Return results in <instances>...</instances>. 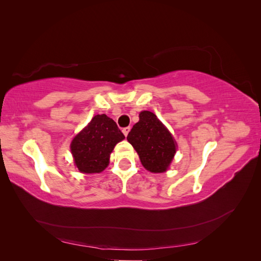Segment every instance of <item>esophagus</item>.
<instances>
[{
  "mask_svg": "<svg viewBox=\"0 0 261 261\" xmlns=\"http://www.w3.org/2000/svg\"><path fill=\"white\" fill-rule=\"evenodd\" d=\"M129 130H130V127L129 126H127V127H124L123 128V134L125 136H127L128 135V133H129Z\"/></svg>",
  "mask_w": 261,
  "mask_h": 261,
  "instance_id": "34e87169",
  "label": "esophagus"
}]
</instances>
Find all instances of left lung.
Listing matches in <instances>:
<instances>
[{
  "label": "left lung",
  "instance_id": "8db88e82",
  "mask_svg": "<svg viewBox=\"0 0 261 261\" xmlns=\"http://www.w3.org/2000/svg\"><path fill=\"white\" fill-rule=\"evenodd\" d=\"M127 140L135 148L144 168L152 173L167 171L176 152L171 133L150 111L140 112L139 122L133 126Z\"/></svg>",
  "mask_w": 261,
  "mask_h": 261
}]
</instances>
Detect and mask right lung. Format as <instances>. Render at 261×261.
Masks as SVG:
<instances>
[{
  "instance_id": "obj_1",
  "label": "right lung",
  "mask_w": 261,
  "mask_h": 261,
  "mask_svg": "<svg viewBox=\"0 0 261 261\" xmlns=\"http://www.w3.org/2000/svg\"><path fill=\"white\" fill-rule=\"evenodd\" d=\"M124 138L112 118L106 114L94 115L70 144L76 167L83 173L102 172L108 167L115 145Z\"/></svg>"
}]
</instances>
